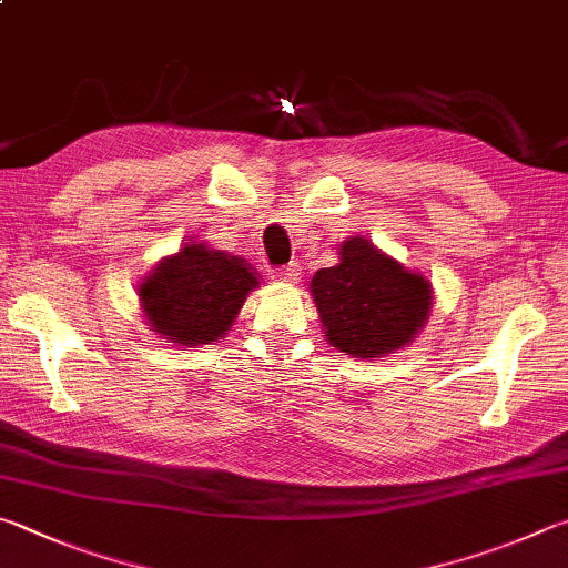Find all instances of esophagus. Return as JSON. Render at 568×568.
<instances>
[{
  "label": "esophagus",
  "mask_w": 568,
  "mask_h": 568,
  "mask_svg": "<svg viewBox=\"0 0 568 568\" xmlns=\"http://www.w3.org/2000/svg\"><path fill=\"white\" fill-rule=\"evenodd\" d=\"M297 275H301V265L297 263H287L283 267H277V271L273 273L275 281H281V283H295Z\"/></svg>",
  "instance_id": "1"
}]
</instances>
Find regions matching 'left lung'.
Returning <instances> with one entry per match:
<instances>
[{"mask_svg":"<svg viewBox=\"0 0 568 568\" xmlns=\"http://www.w3.org/2000/svg\"><path fill=\"white\" fill-rule=\"evenodd\" d=\"M337 255V265L320 267L311 281L327 343L363 359L409 345L432 311L427 277L363 235L347 239Z\"/></svg>","mask_w":568,"mask_h":568,"instance_id":"obj_1","label":"left lung"}]
</instances>
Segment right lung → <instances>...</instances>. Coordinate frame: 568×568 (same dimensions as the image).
<instances>
[{
  "label": "right lung",
  "mask_w": 568,
  "mask_h": 568,
  "mask_svg": "<svg viewBox=\"0 0 568 568\" xmlns=\"http://www.w3.org/2000/svg\"><path fill=\"white\" fill-rule=\"evenodd\" d=\"M257 285V273L243 257L189 243L143 277L139 301L163 339L185 347L213 345L229 333Z\"/></svg>",
  "instance_id": "1"
}]
</instances>
